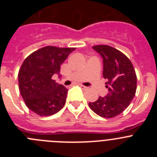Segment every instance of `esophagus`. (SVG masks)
Here are the masks:
<instances>
[{
	"label": "esophagus",
	"mask_w": 157,
	"mask_h": 157,
	"mask_svg": "<svg viewBox=\"0 0 157 157\" xmlns=\"http://www.w3.org/2000/svg\"><path fill=\"white\" fill-rule=\"evenodd\" d=\"M80 87H81V88L82 89V90H88V89H89V87L85 86H83V85H80Z\"/></svg>",
	"instance_id": "1"
}]
</instances>
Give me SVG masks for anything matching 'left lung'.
<instances>
[{
  "label": "left lung",
  "mask_w": 157,
  "mask_h": 157,
  "mask_svg": "<svg viewBox=\"0 0 157 157\" xmlns=\"http://www.w3.org/2000/svg\"><path fill=\"white\" fill-rule=\"evenodd\" d=\"M93 48L103 58V77L107 79L109 93L90 102L89 106L101 117L113 118L127 109L135 95V71L129 58L116 48L105 45H94Z\"/></svg>",
  "instance_id": "1"
}]
</instances>
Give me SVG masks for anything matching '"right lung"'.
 Returning <instances> with one entry per match:
<instances>
[{"label":"right lung","instance_id":"right-lung-1","mask_svg":"<svg viewBox=\"0 0 157 157\" xmlns=\"http://www.w3.org/2000/svg\"><path fill=\"white\" fill-rule=\"evenodd\" d=\"M75 48L45 46L32 52L19 71V86L28 109L40 116L56 114L64 106L67 90L52 79Z\"/></svg>","mask_w":157,"mask_h":157}]
</instances>
